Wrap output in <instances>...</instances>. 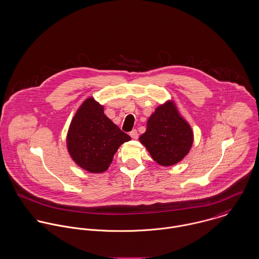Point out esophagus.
I'll return each mask as SVG.
<instances>
[{
	"instance_id": "obj_1",
	"label": "esophagus",
	"mask_w": 259,
	"mask_h": 259,
	"mask_svg": "<svg viewBox=\"0 0 259 259\" xmlns=\"http://www.w3.org/2000/svg\"><path fill=\"white\" fill-rule=\"evenodd\" d=\"M130 136H131L132 139H134V140H137V139L139 138V134H138L137 130H133V131L130 133Z\"/></svg>"
}]
</instances>
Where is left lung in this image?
<instances>
[{
  "instance_id": "1",
  "label": "left lung",
  "mask_w": 259,
  "mask_h": 259,
  "mask_svg": "<svg viewBox=\"0 0 259 259\" xmlns=\"http://www.w3.org/2000/svg\"><path fill=\"white\" fill-rule=\"evenodd\" d=\"M153 160L163 166L180 162L190 150L193 133L172 102L157 107L140 138Z\"/></svg>"
}]
</instances>
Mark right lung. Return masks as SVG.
Masks as SVG:
<instances>
[{"instance_id":"obj_1","label":"right lung","mask_w":259,"mask_h":259,"mask_svg":"<svg viewBox=\"0 0 259 259\" xmlns=\"http://www.w3.org/2000/svg\"><path fill=\"white\" fill-rule=\"evenodd\" d=\"M131 137L121 132L104 113V107L87 99L71 122L67 147L74 162L93 174L106 171L117 148Z\"/></svg>"}]
</instances>
